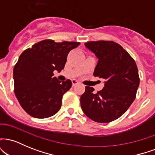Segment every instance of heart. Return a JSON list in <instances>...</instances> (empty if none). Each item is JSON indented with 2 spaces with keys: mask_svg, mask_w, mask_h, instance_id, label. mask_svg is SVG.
<instances>
[{
  "mask_svg": "<svg viewBox=\"0 0 155 155\" xmlns=\"http://www.w3.org/2000/svg\"><path fill=\"white\" fill-rule=\"evenodd\" d=\"M86 63H87V64H89V65H92V59L91 58H87V60H86Z\"/></svg>",
  "mask_w": 155,
  "mask_h": 155,
  "instance_id": "b5f03b06",
  "label": "heart"
}]
</instances>
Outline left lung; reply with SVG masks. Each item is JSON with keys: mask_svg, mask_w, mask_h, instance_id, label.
<instances>
[{"mask_svg": "<svg viewBox=\"0 0 155 155\" xmlns=\"http://www.w3.org/2000/svg\"><path fill=\"white\" fill-rule=\"evenodd\" d=\"M79 43L44 40L25 50L13 71L15 93L23 109L31 117L44 119L58 113L63 96L71 87V81L54 70L64 68L67 56Z\"/></svg>", "mask_w": 155, "mask_h": 155, "instance_id": "8db88e82", "label": "left lung"}]
</instances>
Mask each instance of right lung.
<instances>
[{"mask_svg":"<svg viewBox=\"0 0 155 155\" xmlns=\"http://www.w3.org/2000/svg\"><path fill=\"white\" fill-rule=\"evenodd\" d=\"M86 47L97 58L93 75L104 79L100 90L86 87L80 97L81 109L95 122L114 121L134 101L140 79L134 60L120 44L111 41L89 42Z\"/></svg>","mask_w":155,"mask_h":155,"instance_id":"1","label":"right lung"}]
</instances>
